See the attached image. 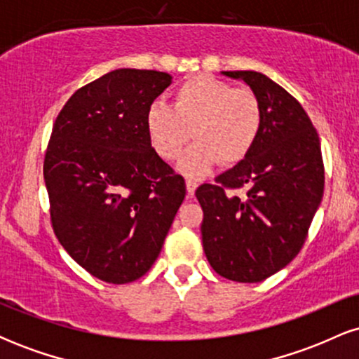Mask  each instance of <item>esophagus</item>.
Masks as SVG:
<instances>
[{
	"label": "esophagus",
	"mask_w": 359,
	"mask_h": 359,
	"mask_svg": "<svg viewBox=\"0 0 359 359\" xmlns=\"http://www.w3.org/2000/svg\"><path fill=\"white\" fill-rule=\"evenodd\" d=\"M185 185H187L189 197H192L194 192H196V189H197V182H194V180H187V182H185Z\"/></svg>",
	"instance_id": "34e87169"
}]
</instances>
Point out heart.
Returning <instances> with one entry per match:
<instances>
[{"label":"heart","mask_w":359,"mask_h":359,"mask_svg":"<svg viewBox=\"0 0 359 359\" xmlns=\"http://www.w3.org/2000/svg\"><path fill=\"white\" fill-rule=\"evenodd\" d=\"M145 123L151 147L163 160L179 158L196 138L179 162V170L201 179L219 160L234 165L250 155L262 130V108L250 89L201 74L177 86L172 106L151 104Z\"/></svg>","instance_id":"obj_1"}]
</instances>
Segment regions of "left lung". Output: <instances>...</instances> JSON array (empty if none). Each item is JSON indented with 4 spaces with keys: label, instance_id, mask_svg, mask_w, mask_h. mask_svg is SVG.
<instances>
[{
    "label": "left lung",
    "instance_id": "1",
    "mask_svg": "<svg viewBox=\"0 0 359 359\" xmlns=\"http://www.w3.org/2000/svg\"><path fill=\"white\" fill-rule=\"evenodd\" d=\"M250 86L262 108L253 150L196 197L208 262L221 277L257 283L287 266L306 243L324 194L320 142L300 102L255 71L222 72ZM245 189V196L234 190Z\"/></svg>",
    "mask_w": 359,
    "mask_h": 359
}]
</instances>
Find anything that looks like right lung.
<instances>
[{
    "instance_id": "right-lung-1",
    "label": "right lung",
    "mask_w": 359,
    "mask_h": 359,
    "mask_svg": "<svg viewBox=\"0 0 359 359\" xmlns=\"http://www.w3.org/2000/svg\"><path fill=\"white\" fill-rule=\"evenodd\" d=\"M170 82L167 72L116 69L77 89L53 123L43 160L53 233L102 282L151 269L185 197L145 123Z\"/></svg>"
}]
</instances>
